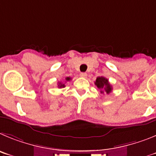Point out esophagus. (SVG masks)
I'll use <instances>...</instances> for the list:
<instances>
[{
  "instance_id": "1",
  "label": "esophagus",
  "mask_w": 156,
  "mask_h": 156,
  "mask_svg": "<svg viewBox=\"0 0 156 156\" xmlns=\"http://www.w3.org/2000/svg\"><path fill=\"white\" fill-rule=\"evenodd\" d=\"M80 76H81V78H86L87 74L85 72H82V73H81V74H80Z\"/></svg>"
}]
</instances>
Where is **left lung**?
I'll use <instances>...</instances> for the list:
<instances>
[{"label": "left lung", "mask_w": 156, "mask_h": 156, "mask_svg": "<svg viewBox=\"0 0 156 156\" xmlns=\"http://www.w3.org/2000/svg\"><path fill=\"white\" fill-rule=\"evenodd\" d=\"M95 85L97 86V88L100 90L102 94H109L113 90V86L109 84L107 78L104 77H98L95 81Z\"/></svg>", "instance_id": "1"}]
</instances>
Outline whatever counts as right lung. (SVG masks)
Listing matches in <instances>:
<instances>
[{"label":"right lung","mask_w":156,"mask_h":156,"mask_svg":"<svg viewBox=\"0 0 156 156\" xmlns=\"http://www.w3.org/2000/svg\"><path fill=\"white\" fill-rule=\"evenodd\" d=\"M65 80L66 81H70V80H71V78H69V77H67V78H65ZM64 87H65V85H64V83H63V82H60V81H59L58 82V88H64Z\"/></svg>","instance_id":"add662e5"}]
</instances>
